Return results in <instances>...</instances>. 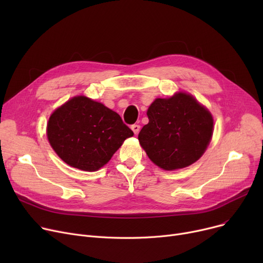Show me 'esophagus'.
Returning <instances> with one entry per match:
<instances>
[{"mask_svg":"<svg viewBox=\"0 0 263 263\" xmlns=\"http://www.w3.org/2000/svg\"><path fill=\"white\" fill-rule=\"evenodd\" d=\"M131 129H132V131L134 132V134H139V132H140V130H141V126L140 124H132L131 126Z\"/></svg>","mask_w":263,"mask_h":263,"instance_id":"34e87169","label":"esophagus"}]
</instances>
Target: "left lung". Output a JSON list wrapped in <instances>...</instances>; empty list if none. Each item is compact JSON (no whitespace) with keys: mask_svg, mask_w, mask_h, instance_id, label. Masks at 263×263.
<instances>
[{"mask_svg":"<svg viewBox=\"0 0 263 263\" xmlns=\"http://www.w3.org/2000/svg\"><path fill=\"white\" fill-rule=\"evenodd\" d=\"M149 122L139 141L148 158L165 171L184 168L195 163L213 134V117L194 97L177 92L150 104Z\"/></svg>","mask_w":263,"mask_h":263,"instance_id":"obj_1","label":"left lung"}]
</instances>
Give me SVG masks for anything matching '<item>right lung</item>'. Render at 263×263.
I'll return each instance as SVG.
<instances>
[{
	"label": "right lung",
	"instance_id": "1",
	"mask_svg": "<svg viewBox=\"0 0 263 263\" xmlns=\"http://www.w3.org/2000/svg\"><path fill=\"white\" fill-rule=\"evenodd\" d=\"M47 136L69 166L96 172L110 160L133 131L120 116L85 96L68 100L51 114Z\"/></svg>",
	"mask_w": 263,
	"mask_h": 263
}]
</instances>
